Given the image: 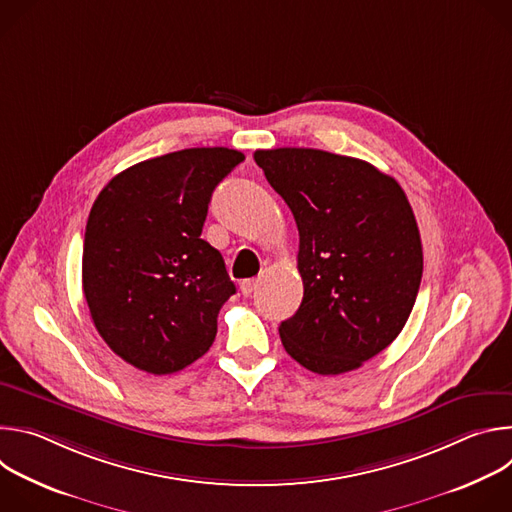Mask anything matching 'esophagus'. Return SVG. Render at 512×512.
<instances>
[{"instance_id":"esophagus-1","label":"esophagus","mask_w":512,"mask_h":512,"mask_svg":"<svg viewBox=\"0 0 512 512\" xmlns=\"http://www.w3.org/2000/svg\"><path fill=\"white\" fill-rule=\"evenodd\" d=\"M257 285H259V279H245L243 283H241V291H243V296H251L253 291L257 289Z\"/></svg>"}]
</instances>
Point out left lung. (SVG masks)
Instances as JSON below:
<instances>
[{
	"instance_id": "8db88e82",
	"label": "left lung",
	"mask_w": 512,
	"mask_h": 512,
	"mask_svg": "<svg viewBox=\"0 0 512 512\" xmlns=\"http://www.w3.org/2000/svg\"><path fill=\"white\" fill-rule=\"evenodd\" d=\"M253 158L300 231L304 300L281 322V344L312 373L354 371L413 310L423 251L411 204L395 178L356 158L310 148Z\"/></svg>"
}]
</instances>
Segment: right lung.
Wrapping results in <instances>:
<instances>
[{
    "label": "right lung",
    "mask_w": 512,
    "mask_h": 512,
    "mask_svg": "<svg viewBox=\"0 0 512 512\" xmlns=\"http://www.w3.org/2000/svg\"><path fill=\"white\" fill-rule=\"evenodd\" d=\"M243 160L229 148L180 150L123 170L97 196L83 291L97 332L135 369L170 375L212 346L235 283L200 235L212 190Z\"/></svg>",
    "instance_id": "right-lung-1"
}]
</instances>
